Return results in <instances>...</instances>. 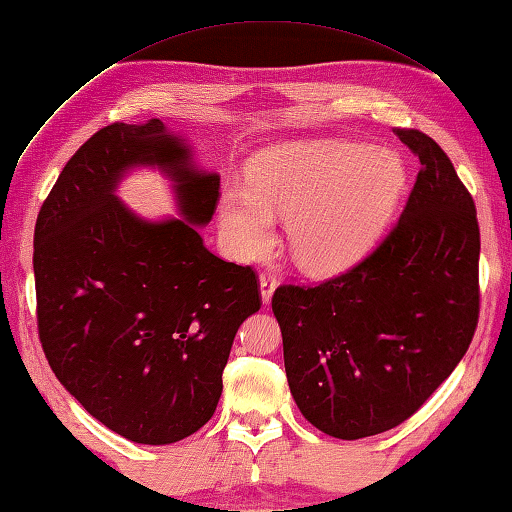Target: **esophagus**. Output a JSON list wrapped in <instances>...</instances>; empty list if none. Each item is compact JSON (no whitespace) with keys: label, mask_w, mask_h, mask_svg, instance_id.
<instances>
[{"label":"esophagus","mask_w":512,"mask_h":512,"mask_svg":"<svg viewBox=\"0 0 512 512\" xmlns=\"http://www.w3.org/2000/svg\"><path fill=\"white\" fill-rule=\"evenodd\" d=\"M275 286H277V281H275V277H270V275H262L259 277V290H262V301L266 303H270V299H273V292H275Z\"/></svg>","instance_id":"34e87169"}]
</instances>
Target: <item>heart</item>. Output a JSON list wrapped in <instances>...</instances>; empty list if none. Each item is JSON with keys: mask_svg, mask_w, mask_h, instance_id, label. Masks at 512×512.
<instances>
[{"mask_svg": "<svg viewBox=\"0 0 512 512\" xmlns=\"http://www.w3.org/2000/svg\"><path fill=\"white\" fill-rule=\"evenodd\" d=\"M250 189L228 184L220 224L237 259L275 244V215L290 217L288 248L314 275L352 266L398 202L405 167L387 149L354 140H292L264 149L248 167Z\"/></svg>", "mask_w": 512, "mask_h": 512, "instance_id": "b5f03b06", "label": "heart"}]
</instances>
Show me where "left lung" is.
Here are the masks:
<instances>
[{"mask_svg": "<svg viewBox=\"0 0 512 512\" xmlns=\"http://www.w3.org/2000/svg\"><path fill=\"white\" fill-rule=\"evenodd\" d=\"M396 136L420 160L396 226L347 273L273 295L290 394L341 440L411 418L462 361L480 317L471 193L436 140L418 129Z\"/></svg>", "mask_w": 512, "mask_h": 512, "instance_id": "8db88e82", "label": "left lung"}]
</instances>
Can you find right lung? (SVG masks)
I'll use <instances>...</instances> for the list:
<instances>
[{
	"label": "right lung",
	"mask_w": 512,
	"mask_h": 512,
	"mask_svg": "<svg viewBox=\"0 0 512 512\" xmlns=\"http://www.w3.org/2000/svg\"><path fill=\"white\" fill-rule=\"evenodd\" d=\"M134 166L174 180L183 220L149 223L113 195ZM220 176L158 118L99 129L68 160L35 226L41 347L85 411L138 444L204 427L222 396L235 334L262 308L250 266L224 262L195 226L211 222Z\"/></svg>",
	"instance_id": "1"
}]
</instances>
